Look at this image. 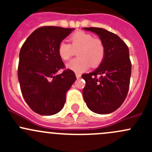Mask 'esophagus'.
Wrapping results in <instances>:
<instances>
[{
  "mask_svg": "<svg viewBox=\"0 0 152 152\" xmlns=\"http://www.w3.org/2000/svg\"><path fill=\"white\" fill-rule=\"evenodd\" d=\"M76 78H77V79H79V78L81 77V74H79V73H76Z\"/></svg>",
  "mask_w": 152,
  "mask_h": 152,
  "instance_id": "obj_1",
  "label": "esophagus"
}]
</instances>
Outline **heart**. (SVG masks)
<instances>
[{
  "label": "heart",
  "mask_w": 152,
  "mask_h": 152,
  "mask_svg": "<svg viewBox=\"0 0 152 152\" xmlns=\"http://www.w3.org/2000/svg\"><path fill=\"white\" fill-rule=\"evenodd\" d=\"M70 44L61 42L58 46V54L61 59L68 61L77 53L78 57L69 62L67 67L77 73L85 71L91 65L99 66L104 60L105 48L101 39L84 31H77L70 35Z\"/></svg>",
  "instance_id": "heart-1"
}]
</instances>
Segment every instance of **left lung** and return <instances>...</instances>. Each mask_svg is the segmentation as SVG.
Returning <instances> with one entry per match:
<instances>
[{
	"label": "left lung",
	"instance_id": "8db88e82",
	"mask_svg": "<svg viewBox=\"0 0 152 152\" xmlns=\"http://www.w3.org/2000/svg\"><path fill=\"white\" fill-rule=\"evenodd\" d=\"M84 28L99 35L105 48L104 58L99 67L82 75L86 82L84 99L93 113L109 114L121 107L128 93L132 72L129 48L118 35L104 28Z\"/></svg>",
	"mask_w": 152,
	"mask_h": 152
}]
</instances>
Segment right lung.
Here are the masks:
<instances>
[{"label":"right lung","instance_id":"obj_1","mask_svg":"<svg viewBox=\"0 0 152 152\" xmlns=\"http://www.w3.org/2000/svg\"><path fill=\"white\" fill-rule=\"evenodd\" d=\"M72 30L39 27L21 47L18 69L21 93L29 107L42 115H52L63 108L67 91L76 79L58 54L59 44ZM61 69L63 73L56 75Z\"/></svg>","mask_w":152,"mask_h":152}]
</instances>
